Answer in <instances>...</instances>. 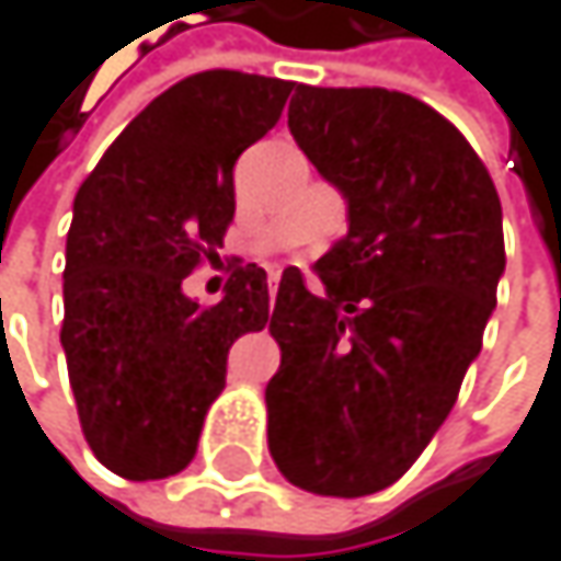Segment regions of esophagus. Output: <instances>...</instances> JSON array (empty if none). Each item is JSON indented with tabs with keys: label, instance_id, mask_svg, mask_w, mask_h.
Segmentation results:
<instances>
[{
	"label": "esophagus",
	"instance_id": "esophagus-1",
	"mask_svg": "<svg viewBox=\"0 0 561 561\" xmlns=\"http://www.w3.org/2000/svg\"><path fill=\"white\" fill-rule=\"evenodd\" d=\"M276 285H279V273H273V276H270V291H276Z\"/></svg>",
	"mask_w": 561,
	"mask_h": 561
}]
</instances>
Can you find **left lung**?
Listing matches in <instances>:
<instances>
[{
  "label": "left lung",
  "mask_w": 561,
  "mask_h": 561,
  "mask_svg": "<svg viewBox=\"0 0 561 561\" xmlns=\"http://www.w3.org/2000/svg\"><path fill=\"white\" fill-rule=\"evenodd\" d=\"M288 129L347 201V237L282 273L270 455L321 497L396 484L448 419L504 276V210L468 139L383 87H295Z\"/></svg>",
  "instance_id": "8db88e82"
}]
</instances>
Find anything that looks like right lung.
<instances>
[{
	"instance_id": "obj_1",
	"label": "right lung",
	"mask_w": 561,
	"mask_h": 561,
	"mask_svg": "<svg viewBox=\"0 0 561 561\" xmlns=\"http://www.w3.org/2000/svg\"><path fill=\"white\" fill-rule=\"evenodd\" d=\"M291 80L204 70L156 96L73 197L60 347L93 455L126 481L184 471L227 387V354L270 321L266 270L237 266L201 308L181 282L217 260L233 165L282 116Z\"/></svg>"
}]
</instances>
